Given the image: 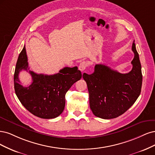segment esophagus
Returning a JSON list of instances; mask_svg holds the SVG:
<instances>
[{"mask_svg":"<svg viewBox=\"0 0 155 155\" xmlns=\"http://www.w3.org/2000/svg\"><path fill=\"white\" fill-rule=\"evenodd\" d=\"M87 67V63L86 62L84 61L79 64L78 69H79V70H81V71H84Z\"/></svg>","mask_w":155,"mask_h":155,"instance_id":"esophagus-1","label":"esophagus"}]
</instances>
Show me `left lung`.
Wrapping results in <instances>:
<instances>
[{
    "label": "left lung",
    "instance_id": "1",
    "mask_svg": "<svg viewBox=\"0 0 155 155\" xmlns=\"http://www.w3.org/2000/svg\"><path fill=\"white\" fill-rule=\"evenodd\" d=\"M131 71L122 74L104 64H96L94 73L83 74L89 94V105L93 113L104 119L121 115L135 102L141 92L142 74L141 64L135 44Z\"/></svg>",
    "mask_w": 155,
    "mask_h": 155
}]
</instances>
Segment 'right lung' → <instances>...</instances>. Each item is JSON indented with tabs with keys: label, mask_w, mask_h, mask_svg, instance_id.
<instances>
[{
	"label": "right lung",
	"mask_w": 155,
	"mask_h": 155,
	"mask_svg": "<svg viewBox=\"0 0 155 155\" xmlns=\"http://www.w3.org/2000/svg\"><path fill=\"white\" fill-rule=\"evenodd\" d=\"M22 70L28 72L32 78V84L28 87L19 84L18 74ZM81 78V72L77 66L64 68L52 75L30 71L26 48L24 46L16 64L14 88L20 102L28 111L39 118L51 119L58 117L63 112L66 93Z\"/></svg>",
	"instance_id": "obj_1"
}]
</instances>
